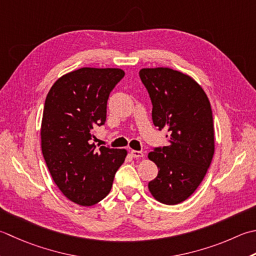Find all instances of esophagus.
I'll list each match as a JSON object with an SVG mask.
<instances>
[{"instance_id": "esophagus-1", "label": "esophagus", "mask_w": 256, "mask_h": 256, "mask_svg": "<svg viewBox=\"0 0 256 256\" xmlns=\"http://www.w3.org/2000/svg\"><path fill=\"white\" fill-rule=\"evenodd\" d=\"M131 155L135 158H141L144 156V153L141 152V151H135V150H132Z\"/></svg>"}]
</instances>
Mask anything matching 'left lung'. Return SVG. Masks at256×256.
Masks as SVG:
<instances>
[{
	"instance_id": "left-lung-1",
	"label": "left lung",
	"mask_w": 256,
	"mask_h": 256,
	"mask_svg": "<svg viewBox=\"0 0 256 256\" xmlns=\"http://www.w3.org/2000/svg\"><path fill=\"white\" fill-rule=\"evenodd\" d=\"M140 78L153 105L154 125L168 132L166 146L148 153L158 168L148 190L158 202L178 204L195 192L212 162L211 104L198 83L182 72L168 68H142Z\"/></svg>"
}]
</instances>
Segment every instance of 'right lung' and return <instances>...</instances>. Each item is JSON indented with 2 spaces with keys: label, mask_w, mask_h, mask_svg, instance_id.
I'll list each match as a JSON object with an SVG mask.
<instances>
[{
  "label": "right lung",
  "mask_w": 256,
  "mask_h": 256,
  "mask_svg": "<svg viewBox=\"0 0 256 256\" xmlns=\"http://www.w3.org/2000/svg\"><path fill=\"white\" fill-rule=\"evenodd\" d=\"M121 68H82L63 75L48 93L41 125L43 158L53 181L70 201L98 203L111 191L126 150L90 143L106 121V104L123 76Z\"/></svg>",
  "instance_id": "add662e5"
}]
</instances>
